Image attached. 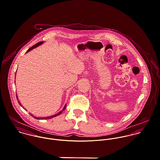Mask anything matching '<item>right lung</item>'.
Returning <instances> with one entry per match:
<instances>
[{"instance_id": "obj_1", "label": "right lung", "mask_w": 160, "mask_h": 160, "mask_svg": "<svg viewBox=\"0 0 160 160\" xmlns=\"http://www.w3.org/2000/svg\"><path fill=\"white\" fill-rule=\"evenodd\" d=\"M43 43V42L42 41V42H38V43H37L36 44H35L34 46H32V47H31V48H29L28 50H27V52H26V53L27 52H29V51H31V50H32L33 48H36V47H37L38 46H40V45H41ZM17 100H18V103L22 107V105H21V103L19 102V101H18V97H17ZM66 106H67V104L65 105V107H64V108H63V109L62 110V111H60V112H58V113H57V114H54V115H52V116H47V117H36V116H34V115H32V114H31V113H29V114H31L34 118H35V119H50V118H53V117H55V116H58V115H60V114H61L62 112H63V111H64L65 110V109L66 108ZM25 110V109H24Z\"/></svg>"}]
</instances>
